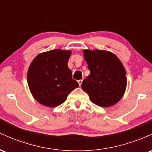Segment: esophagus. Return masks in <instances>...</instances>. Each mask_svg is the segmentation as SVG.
Wrapping results in <instances>:
<instances>
[{"instance_id":"esophagus-1","label":"esophagus","mask_w":152,"mask_h":152,"mask_svg":"<svg viewBox=\"0 0 152 152\" xmlns=\"http://www.w3.org/2000/svg\"><path fill=\"white\" fill-rule=\"evenodd\" d=\"M77 82H78V84H79L80 86H81L82 83H83V80H79Z\"/></svg>"}]
</instances>
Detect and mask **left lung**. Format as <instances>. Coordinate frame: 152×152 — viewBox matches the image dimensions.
I'll return each instance as SVG.
<instances>
[{"instance_id": "obj_1", "label": "left lung", "mask_w": 152, "mask_h": 152, "mask_svg": "<svg viewBox=\"0 0 152 152\" xmlns=\"http://www.w3.org/2000/svg\"><path fill=\"white\" fill-rule=\"evenodd\" d=\"M90 74L82 88L95 105L109 107L118 103L125 92L126 77L122 63L115 54L103 50H85Z\"/></svg>"}]
</instances>
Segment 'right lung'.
Listing matches in <instances>:
<instances>
[{"instance_id":"obj_1","label":"right lung","mask_w":152,"mask_h":152,"mask_svg":"<svg viewBox=\"0 0 152 152\" xmlns=\"http://www.w3.org/2000/svg\"><path fill=\"white\" fill-rule=\"evenodd\" d=\"M70 51L54 49L39 54L31 64L27 80L31 93L39 103L56 107L79 87L67 66Z\"/></svg>"}]
</instances>
